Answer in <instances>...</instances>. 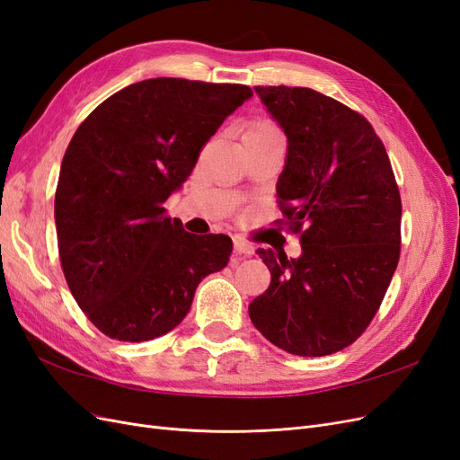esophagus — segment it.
<instances>
[{
	"label": "esophagus",
	"mask_w": 460,
	"mask_h": 460,
	"mask_svg": "<svg viewBox=\"0 0 460 460\" xmlns=\"http://www.w3.org/2000/svg\"><path fill=\"white\" fill-rule=\"evenodd\" d=\"M234 249H235V253L245 255V257L253 255V252H255V247H253L252 243H247V242H243V240H240V238L234 240Z\"/></svg>",
	"instance_id": "esophagus-1"
}]
</instances>
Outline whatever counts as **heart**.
Here are the masks:
<instances>
[{"label":"heart","mask_w":460,"mask_h":460,"mask_svg":"<svg viewBox=\"0 0 460 460\" xmlns=\"http://www.w3.org/2000/svg\"><path fill=\"white\" fill-rule=\"evenodd\" d=\"M245 136H259V137H280V132L274 127V124L267 122V120H257L253 122L249 130L245 132Z\"/></svg>","instance_id":"b5f03b06"}]
</instances>
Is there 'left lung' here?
Here are the masks:
<instances>
[{
    "mask_svg": "<svg viewBox=\"0 0 460 460\" xmlns=\"http://www.w3.org/2000/svg\"><path fill=\"white\" fill-rule=\"evenodd\" d=\"M288 137L278 205L301 255L257 249L270 286L249 305L253 326L280 349L324 357L367 330L401 252V196L372 124L311 88L255 86Z\"/></svg>",
    "mask_w": 460,
    "mask_h": 460,
    "instance_id": "8db88e82",
    "label": "left lung"
}]
</instances>
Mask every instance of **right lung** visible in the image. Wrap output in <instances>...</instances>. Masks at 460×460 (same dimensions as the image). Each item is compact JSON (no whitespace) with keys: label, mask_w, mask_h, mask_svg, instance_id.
Returning a JSON list of instances; mask_svg holds the SVG:
<instances>
[{"label":"right lung","mask_w":460,"mask_h":460,"mask_svg":"<svg viewBox=\"0 0 460 460\" xmlns=\"http://www.w3.org/2000/svg\"><path fill=\"white\" fill-rule=\"evenodd\" d=\"M252 95L242 84L149 78L111 95L75 132L55 191L59 257L78 307L111 340L171 332L203 278L228 264V235L190 234L163 203Z\"/></svg>","instance_id":"obj_1"}]
</instances>
